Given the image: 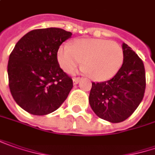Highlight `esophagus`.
Masks as SVG:
<instances>
[{"label":"esophagus","mask_w":155,"mask_h":155,"mask_svg":"<svg viewBox=\"0 0 155 155\" xmlns=\"http://www.w3.org/2000/svg\"><path fill=\"white\" fill-rule=\"evenodd\" d=\"M72 80H73L74 84H78V83H79V81H80V78H74Z\"/></svg>","instance_id":"1"}]
</instances>
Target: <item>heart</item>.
Returning <instances> with one entry per match:
<instances>
[{"mask_svg": "<svg viewBox=\"0 0 155 155\" xmlns=\"http://www.w3.org/2000/svg\"><path fill=\"white\" fill-rule=\"evenodd\" d=\"M58 61L68 74H73L84 62V70L94 81L114 77L124 61V51L117 43L104 39H80L73 46L65 43L58 51Z\"/></svg>", "mask_w": 155, "mask_h": 155, "instance_id": "heart-1", "label": "heart"}]
</instances>
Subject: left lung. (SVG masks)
<instances>
[{
	"mask_svg": "<svg viewBox=\"0 0 155 155\" xmlns=\"http://www.w3.org/2000/svg\"><path fill=\"white\" fill-rule=\"evenodd\" d=\"M123 64L108 81L92 83L89 103L100 119L120 123L130 117L143 99L146 73L142 60L127 43L122 44Z\"/></svg>",
	"mask_w": 155,
	"mask_h": 155,
	"instance_id": "left-lung-1",
	"label": "left lung"
}]
</instances>
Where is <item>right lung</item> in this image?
<instances>
[{
	"instance_id": "1",
	"label": "right lung",
	"mask_w": 155,
	"mask_h": 155,
	"mask_svg": "<svg viewBox=\"0 0 155 155\" xmlns=\"http://www.w3.org/2000/svg\"><path fill=\"white\" fill-rule=\"evenodd\" d=\"M71 35L58 28L34 29L15 44L8 64V85L13 98L24 111L47 115L67 98L73 83L60 68L58 51Z\"/></svg>"
}]
</instances>
